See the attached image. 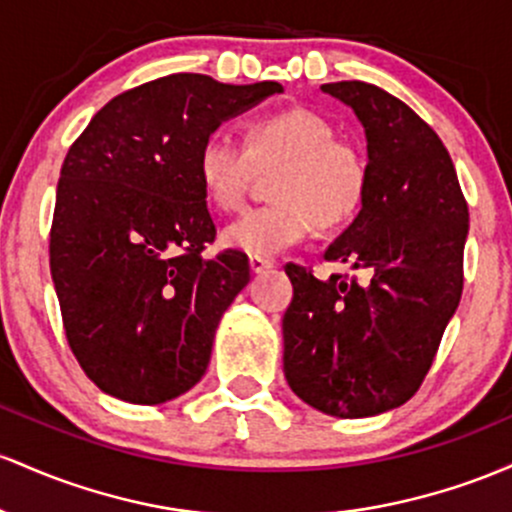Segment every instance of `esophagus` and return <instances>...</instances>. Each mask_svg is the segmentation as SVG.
I'll return each instance as SVG.
<instances>
[{
	"instance_id": "1",
	"label": "esophagus",
	"mask_w": 512,
	"mask_h": 512,
	"mask_svg": "<svg viewBox=\"0 0 512 512\" xmlns=\"http://www.w3.org/2000/svg\"><path fill=\"white\" fill-rule=\"evenodd\" d=\"M249 266H251V273H266L273 268V261L263 256H249Z\"/></svg>"
}]
</instances>
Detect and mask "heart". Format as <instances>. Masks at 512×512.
I'll return each mask as SVG.
<instances>
[{
	"mask_svg": "<svg viewBox=\"0 0 512 512\" xmlns=\"http://www.w3.org/2000/svg\"><path fill=\"white\" fill-rule=\"evenodd\" d=\"M273 171V203L241 212L222 232L229 249L275 256L314 232H336L358 217L370 188L363 149L338 140L336 128L307 108H287L251 120L244 145L210 132L195 154V176L212 208H239L254 169Z\"/></svg>",
	"mask_w": 512,
	"mask_h": 512,
	"instance_id": "heart-1",
	"label": "heart"
}]
</instances>
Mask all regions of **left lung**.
<instances>
[{"mask_svg": "<svg viewBox=\"0 0 512 512\" xmlns=\"http://www.w3.org/2000/svg\"><path fill=\"white\" fill-rule=\"evenodd\" d=\"M321 89L363 123L370 166L363 210L326 261L370 280L285 266L295 290L283 317L285 380L314 409L365 418L426 380L462 297L469 210L445 145L404 101L365 82Z\"/></svg>", "mask_w": 512, "mask_h": 512, "instance_id": "8db88e82", "label": "left lung"}]
</instances>
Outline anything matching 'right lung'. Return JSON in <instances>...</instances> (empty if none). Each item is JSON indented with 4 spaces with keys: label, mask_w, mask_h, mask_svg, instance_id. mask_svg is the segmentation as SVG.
I'll return each mask as SVG.
<instances>
[{
    "label": "right lung",
    "mask_w": 512,
    "mask_h": 512,
    "mask_svg": "<svg viewBox=\"0 0 512 512\" xmlns=\"http://www.w3.org/2000/svg\"><path fill=\"white\" fill-rule=\"evenodd\" d=\"M278 82L179 72L123 91L72 142L57 181L50 273L74 358L101 392L164 404L200 382L249 258L215 241L200 142Z\"/></svg>",
    "instance_id": "right-lung-1"
}]
</instances>
